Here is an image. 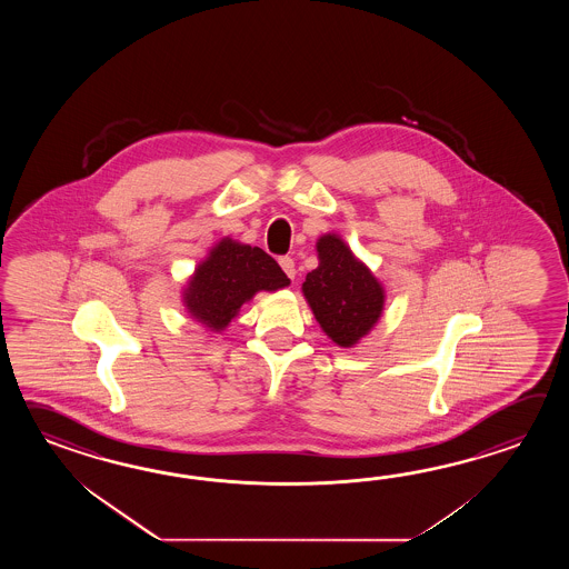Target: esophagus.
Segmentation results:
<instances>
[{"instance_id": "1", "label": "esophagus", "mask_w": 569, "mask_h": 569, "mask_svg": "<svg viewBox=\"0 0 569 569\" xmlns=\"http://www.w3.org/2000/svg\"><path fill=\"white\" fill-rule=\"evenodd\" d=\"M280 268L284 270V274L289 277L290 280L295 279V274H297V268H295V260L290 258V256H282L279 260Z\"/></svg>"}]
</instances>
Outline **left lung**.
Instances as JSON below:
<instances>
[{"label":"left lung","instance_id":"left-lung-1","mask_svg":"<svg viewBox=\"0 0 569 569\" xmlns=\"http://www.w3.org/2000/svg\"><path fill=\"white\" fill-rule=\"evenodd\" d=\"M317 252L319 267L302 282L305 299L327 336L341 348H351L378 321L385 290L338 236H323Z\"/></svg>","mask_w":569,"mask_h":569}]
</instances>
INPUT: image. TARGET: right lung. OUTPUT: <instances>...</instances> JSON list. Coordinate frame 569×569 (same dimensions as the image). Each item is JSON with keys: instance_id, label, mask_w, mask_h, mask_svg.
<instances>
[{"instance_id": "right-lung-1", "label": "right lung", "mask_w": 569, "mask_h": 569, "mask_svg": "<svg viewBox=\"0 0 569 569\" xmlns=\"http://www.w3.org/2000/svg\"><path fill=\"white\" fill-rule=\"evenodd\" d=\"M289 282L264 250L226 238L194 270L184 290V305L197 321L219 331L258 290L282 289Z\"/></svg>"}]
</instances>
